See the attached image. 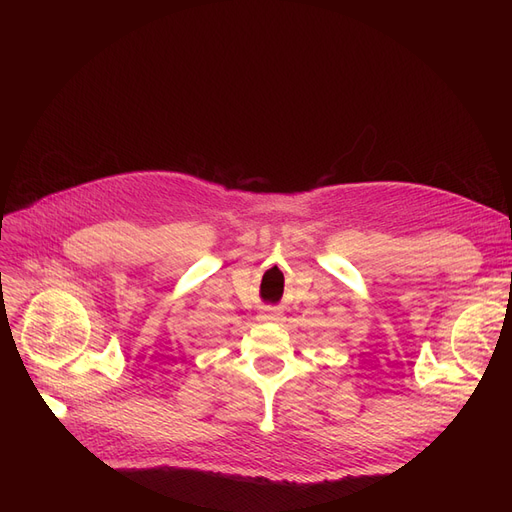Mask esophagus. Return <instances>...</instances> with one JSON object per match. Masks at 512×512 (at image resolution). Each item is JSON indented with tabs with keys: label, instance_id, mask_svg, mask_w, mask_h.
I'll return each mask as SVG.
<instances>
[{
	"label": "esophagus",
	"instance_id": "34e87169",
	"mask_svg": "<svg viewBox=\"0 0 512 512\" xmlns=\"http://www.w3.org/2000/svg\"><path fill=\"white\" fill-rule=\"evenodd\" d=\"M258 318H260V322H267V324H277V322L284 320L280 309H275V307H265V309H262V312H260Z\"/></svg>",
	"mask_w": 512,
	"mask_h": 512
}]
</instances>
